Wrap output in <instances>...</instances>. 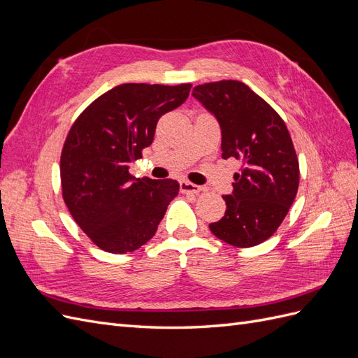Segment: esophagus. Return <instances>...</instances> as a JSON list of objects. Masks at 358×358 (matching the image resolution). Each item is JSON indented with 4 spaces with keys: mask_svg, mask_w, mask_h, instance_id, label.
<instances>
[{
    "mask_svg": "<svg viewBox=\"0 0 358 358\" xmlns=\"http://www.w3.org/2000/svg\"><path fill=\"white\" fill-rule=\"evenodd\" d=\"M179 188H180V192H183V194H199L203 189L201 187L194 185V183H191L188 180H180Z\"/></svg>",
    "mask_w": 358,
    "mask_h": 358,
    "instance_id": "esophagus-1",
    "label": "esophagus"
}]
</instances>
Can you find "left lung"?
Masks as SVG:
<instances>
[{"label": "left lung", "instance_id": "obj_1", "mask_svg": "<svg viewBox=\"0 0 358 358\" xmlns=\"http://www.w3.org/2000/svg\"><path fill=\"white\" fill-rule=\"evenodd\" d=\"M192 96L221 127L222 158L242 161L227 209L209 225L237 248L267 241L287 216L299 189V159L285 122L262 96L239 80L199 85Z\"/></svg>", "mask_w": 358, "mask_h": 358}]
</instances>
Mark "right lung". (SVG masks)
Wrapping results in <instances>:
<instances>
[{
  "label": "right lung",
  "mask_w": 358,
  "mask_h": 358,
  "mask_svg": "<svg viewBox=\"0 0 358 358\" xmlns=\"http://www.w3.org/2000/svg\"><path fill=\"white\" fill-rule=\"evenodd\" d=\"M191 85L124 83L80 113L61 154L62 197L80 229L106 252H133L157 233L173 179H136L129 164L152 145L158 119L185 103Z\"/></svg>",
  "instance_id": "add662e5"
}]
</instances>
